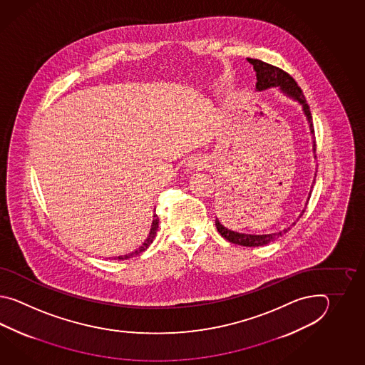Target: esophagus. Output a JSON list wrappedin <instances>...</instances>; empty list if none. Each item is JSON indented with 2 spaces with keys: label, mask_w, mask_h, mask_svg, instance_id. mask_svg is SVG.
<instances>
[{
  "label": "esophagus",
  "mask_w": 365,
  "mask_h": 365,
  "mask_svg": "<svg viewBox=\"0 0 365 365\" xmlns=\"http://www.w3.org/2000/svg\"><path fill=\"white\" fill-rule=\"evenodd\" d=\"M190 168H198V170H202V168H205L206 167V160L201 158V156H193L190 160H189V164H187Z\"/></svg>",
  "instance_id": "obj_1"
}]
</instances>
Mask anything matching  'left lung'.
<instances>
[{"instance_id":"1","label":"left lung","mask_w":365,"mask_h":365,"mask_svg":"<svg viewBox=\"0 0 365 365\" xmlns=\"http://www.w3.org/2000/svg\"><path fill=\"white\" fill-rule=\"evenodd\" d=\"M252 65L253 69L256 70L257 91H264L270 87H279L280 91L289 96L291 99L299 101L303 107L304 115L307 117V121L309 124L310 134H314V129H313V121H312V115H310L309 106L307 103V99L304 96L302 88L297 86L295 79L291 77L288 73L284 70L279 69L277 66H272L270 63L257 60V58H247ZM316 151V142L313 140V153ZM314 182V181H313ZM308 197V201H309ZM307 201V203H308ZM304 214V210L300 214V217ZM295 225V223H294ZM215 225H217V232L220 233L225 240L237 244V245H242V247H262L269 242L275 240L277 237L282 236L283 233L288 232L289 227L284 228L283 231L277 233H269V235H249V233H240L231 231L228 228H225V225H220V222L215 219Z\"/></svg>"}]
</instances>
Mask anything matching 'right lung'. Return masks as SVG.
<instances>
[{"instance_id": "add662e5", "label": "right lung", "mask_w": 365, "mask_h": 365, "mask_svg": "<svg viewBox=\"0 0 365 365\" xmlns=\"http://www.w3.org/2000/svg\"><path fill=\"white\" fill-rule=\"evenodd\" d=\"M158 227H159V217L156 214H154V219H153V225H151V230H150V233H148V239L146 241L140 245V248L137 249V250H134L132 253H129V255H125V256H118L115 258V259H118V261H124V259H128V258H132V257L138 256L140 253L142 252H145L146 249L150 247V244L153 242V240L155 239L156 231H158Z\"/></svg>"}]
</instances>
